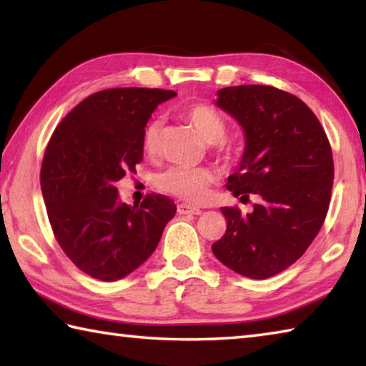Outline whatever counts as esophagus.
Instances as JSON below:
<instances>
[{
	"mask_svg": "<svg viewBox=\"0 0 366 366\" xmlns=\"http://www.w3.org/2000/svg\"><path fill=\"white\" fill-rule=\"evenodd\" d=\"M177 213L179 214H200L202 209L195 208V207H190V205H187V203H179Z\"/></svg>",
	"mask_w": 366,
	"mask_h": 366,
	"instance_id": "esophagus-1",
	"label": "esophagus"
}]
</instances>
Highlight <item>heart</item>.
<instances>
[{"instance_id": "heart-1", "label": "heart", "mask_w": 366, "mask_h": 366, "mask_svg": "<svg viewBox=\"0 0 366 366\" xmlns=\"http://www.w3.org/2000/svg\"><path fill=\"white\" fill-rule=\"evenodd\" d=\"M182 117L198 135L207 142L214 144L216 152L229 157L231 147L224 140L227 132V122L218 109L207 103H194L182 109ZM144 152L148 157H154L159 152L161 145V124L159 121L148 122L142 137ZM214 182V174L212 171L203 168H171L158 176L157 185L166 194L182 198L185 202L198 203L205 200L208 190Z\"/></svg>"}]
</instances>
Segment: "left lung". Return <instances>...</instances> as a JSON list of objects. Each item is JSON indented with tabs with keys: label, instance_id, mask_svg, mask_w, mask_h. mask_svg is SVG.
I'll use <instances>...</instances> for the list:
<instances>
[{
	"label": "left lung",
	"instance_id": "8db88e82",
	"mask_svg": "<svg viewBox=\"0 0 366 366\" xmlns=\"http://www.w3.org/2000/svg\"><path fill=\"white\" fill-rule=\"evenodd\" d=\"M216 104L245 131V152L227 190L249 200L250 214L222 207L226 234L212 245L227 268L266 280L295 263L317 237L331 202L334 163L318 117L300 98L269 85L218 90Z\"/></svg>",
	"mask_w": 366,
	"mask_h": 366
}]
</instances>
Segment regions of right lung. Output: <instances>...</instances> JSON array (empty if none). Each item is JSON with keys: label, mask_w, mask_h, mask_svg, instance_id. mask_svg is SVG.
Segmentation results:
<instances>
[{"label": "right lung", "mask_w": 366, "mask_h": 366, "mask_svg": "<svg viewBox=\"0 0 366 366\" xmlns=\"http://www.w3.org/2000/svg\"><path fill=\"white\" fill-rule=\"evenodd\" d=\"M176 97L161 89H108L80 102L49 139L40 185L49 224L67 258L100 281H117L147 262L176 205L148 194L129 207L116 182L144 159L142 137L159 103Z\"/></svg>", "instance_id": "add662e5"}]
</instances>
